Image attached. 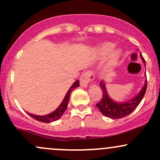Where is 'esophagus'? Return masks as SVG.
I'll list each match as a JSON object with an SVG mask.
<instances>
[{
	"instance_id": "obj_1",
	"label": "esophagus",
	"mask_w": 160,
	"mask_h": 160,
	"mask_svg": "<svg viewBox=\"0 0 160 160\" xmlns=\"http://www.w3.org/2000/svg\"><path fill=\"white\" fill-rule=\"evenodd\" d=\"M93 79H94L93 72L90 70L86 71L80 77V86L83 87V88H86L90 82L93 80Z\"/></svg>"
}]
</instances>
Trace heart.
<instances>
[{"label": "heart", "instance_id": "1", "mask_svg": "<svg viewBox=\"0 0 160 160\" xmlns=\"http://www.w3.org/2000/svg\"><path fill=\"white\" fill-rule=\"evenodd\" d=\"M114 44L111 42L103 43L98 49V54L101 57H106L111 52V51L114 49ZM119 57H120V54H119V52L118 50L113 52L110 56V59H109V65L111 67L115 66L117 62H118Z\"/></svg>", "mask_w": 160, "mask_h": 160}]
</instances>
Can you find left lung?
I'll return each instance as SVG.
<instances>
[{
	"label": "left lung",
	"mask_w": 160,
	"mask_h": 160,
	"mask_svg": "<svg viewBox=\"0 0 160 160\" xmlns=\"http://www.w3.org/2000/svg\"><path fill=\"white\" fill-rule=\"evenodd\" d=\"M140 56H141L143 62H146L142 54L140 55ZM100 87H101V90H102L103 94L101 101L96 104L97 108L99 109L101 114L105 116V117L113 119L122 118L125 117V116L131 114L140 104L145 93H146V88H147V80H146L144 87L140 91V93L135 98H132V99L125 103H116L109 98L107 91H106L104 82H100Z\"/></svg>",
	"instance_id": "left-lung-1"
}]
</instances>
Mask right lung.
Returning a JSON list of instances; mask_svg holds the SVG:
<instances>
[{
    "label": "right lung",
    "mask_w": 160,
    "mask_h": 160,
    "mask_svg": "<svg viewBox=\"0 0 160 160\" xmlns=\"http://www.w3.org/2000/svg\"><path fill=\"white\" fill-rule=\"evenodd\" d=\"M78 87H80V83H79V80H77V81H76L75 83L70 87V88L69 89L68 91H67V94H66L62 102L61 103V104L59 106V108H58L54 112L51 113V114H47V115H43V116L34 115V114H29V113H28V115H30L32 118H33L34 119H35V120L38 121V122H46V123H49V122L58 120V119L60 118L61 116L63 114V113L65 112L66 110H67V106H68L69 100H70V93L72 91V90H73L74 88H78Z\"/></svg>",
    "instance_id": "right-lung-1"
}]
</instances>
